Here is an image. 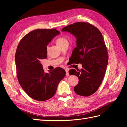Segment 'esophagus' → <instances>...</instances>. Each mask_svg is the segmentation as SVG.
<instances>
[{
  "instance_id": "esophagus-1",
  "label": "esophagus",
  "mask_w": 127,
  "mask_h": 127,
  "mask_svg": "<svg viewBox=\"0 0 127 127\" xmlns=\"http://www.w3.org/2000/svg\"><path fill=\"white\" fill-rule=\"evenodd\" d=\"M65 70H66V75L67 76H68L69 75V74L68 70V69H66Z\"/></svg>"
}]
</instances>
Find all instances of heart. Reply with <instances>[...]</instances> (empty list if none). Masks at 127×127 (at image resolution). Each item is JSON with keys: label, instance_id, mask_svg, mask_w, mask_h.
<instances>
[{"label": "heart", "instance_id": "b5f03b06", "mask_svg": "<svg viewBox=\"0 0 127 127\" xmlns=\"http://www.w3.org/2000/svg\"><path fill=\"white\" fill-rule=\"evenodd\" d=\"M56 42L57 45L58 46H60L65 43H66V42H68V40L65 37H59L58 39L56 40Z\"/></svg>", "mask_w": 127, "mask_h": 127}]
</instances>
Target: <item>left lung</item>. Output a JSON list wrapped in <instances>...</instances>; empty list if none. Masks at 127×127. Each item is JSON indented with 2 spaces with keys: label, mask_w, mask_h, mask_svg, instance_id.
I'll use <instances>...</instances> for the list:
<instances>
[{
  "label": "left lung",
  "mask_w": 127,
  "mask_h": 127,
  "mask_svg": "<svg viewBox=\"0 0 127 127\" xmlns=\"http://www.w3.org/2000/svg\"><path fill=\"white\" fill-rule=\"evenodd\" d=\"M61 31L76 37V47L70 59L72 63L82 64L80 70L72 69L69 71L79 79L74 91L80 96H88L98 90L108 64V53L102 34L96 27L84 22L68 25Z\"/></svg>",
  "instance_id": "left-lung-1"
}]
</instances>
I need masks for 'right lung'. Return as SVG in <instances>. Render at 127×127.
<instances>
[{
	"label": "right lung",
	"instance_id": "1",
	"mask_svg": "<svg viewBox=\"0 0 127 127\" xmlns=\"http://www.w3.org/2000/svg\"><path fill=\"white\" fill-rule=\"evenodd\" d=\"M60 32L56 29H37L24 36L15 54L19 83L30 97L39 101L51 98L56 94L59 82L66 75L58 67L45 72L42 59H47V45Z\"/></svg>",
	"mask_w": 127,
	"mask_h": 127
}]
</instances>
